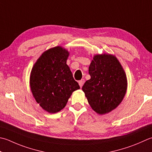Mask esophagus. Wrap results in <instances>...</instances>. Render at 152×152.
<instances>
[{
	"mask_svg": "<svg viewBox=\"0 0 152 152\" xmlns=\"http://www.w3.org/2000/svg\"><path fill=\"white\" fill-rule=\"evenodd\" d=\"M78 84H79V85L80 86V88H82V86H83V85H84V80H80V81L78 82Z\"/></svg>",
	"mask_w": 152,
	"mask_h": 152,
	"instance_id": "esophagus-1",
	"label": "esophagus"
}]
</instances>
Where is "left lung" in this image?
<instances>
[{"label": "left lung", "instance_id": "left-lung-1", "mask_svg": "<svg viewBox=\"0 0 152 152\" xmlns=\"http://www.w3.org/2000/svg\"><path fill=\"white\" fill-rule=\"evenodd\" d=\"M89 74L91 78L82 87L88 103L97 113H108L118 107L125 96V72L115 56L103 54L94 56Z\"/></svg>", "mask_w": 152, "mask_h": 152}]
</instances>
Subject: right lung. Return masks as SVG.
<instances>
[{
    "mask_svg": "<svg viewBox=\"0 0 152 152\" xmlns=\"http://www.w3.org/2000/svg\"><path fill=\"white\" fill-rule=\"evenodd\" d=\"M68 55L62 47H53L45 51L32 68L29 82L32 94L50 113L63 109L72 92L80 89L66 64Z\"/></svg>",
    "mask_w": 152,
    "mask_h": 152,
    "instance_id": "obj_1",
    "label": "right lung"
}]
</instances>
